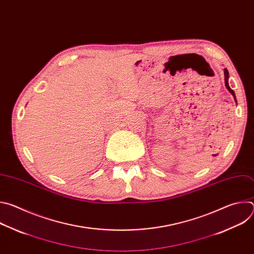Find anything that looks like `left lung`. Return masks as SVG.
Segmentation results:
<instances>
[{
    "label": "left lung",
    "instance_id": "1",
    "mask_svg": "<svg viewBox=\"0 0 254 254\" xmlns=\"http://www.w3.org/2000/svg\"><path fill=\"white\" fill-rule=\"evenodd\" d=\"M224 76H225V86H226V88L229 90V92H231V94L234 96V99H235V101H236V97H235V93H234V91L230 88V86H229V84H228V78H229V73H228V70L226 69V68H224Z\"/></svg>",
    "mask_w": 254,
    "mask_h": 254
}]
</instances>
